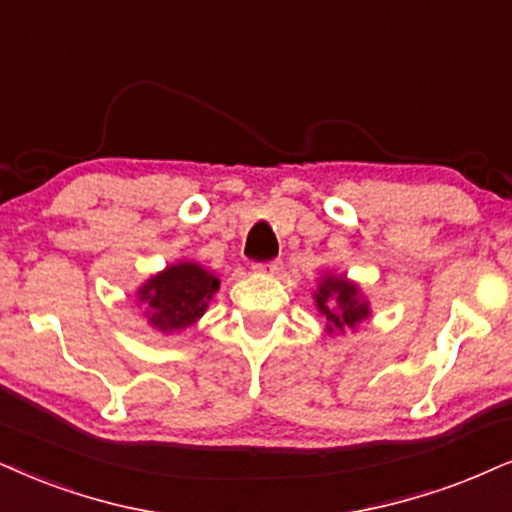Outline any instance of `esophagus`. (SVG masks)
<instances>
[{"instance_id": "34e87169", "label": "esophagus", "mask_w": 512, "mask_h": 512, "mask_svg": "<svg viewBox=\"0 0 512 512\" xmlns=\"http://www.w3.org/2000/svg\"><path fill=\"white\" fill-rule=\"evenodd\" d=\"M282 263L280 261H270V263H256L254 270L258 275H277L280 273Z\"/></svg>"}]
</instances>
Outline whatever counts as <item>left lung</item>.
<instances>
[{"instance_id":"left-lung-1","label":"left lung","mask_w":512,"mask_h":512,"mask_svg":"<svg viewBox=\"0 0 512 512\" xmlns=\"http://www.w3.org/2000/svg\"><path fill=\"white\" fill-rule=\"evenodd\" d=\"M313 301L318 313L325 318V332L330 337L344 334L346 330L356 332L365 320L372 318L370 301L365 299L361 285L349 280L344 273L320 275Z\"/></svg>"}]
</instances>
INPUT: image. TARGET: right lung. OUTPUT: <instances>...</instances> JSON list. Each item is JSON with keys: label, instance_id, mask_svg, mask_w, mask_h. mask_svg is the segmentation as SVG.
I'll return each instance as SVG.
<instances>
[{"label": "right lung", "instance_id": "obj_1", "mask_svg": "<svg viewBox=\"0 0 512 512\" xmlns=\"http://www.w3.org/2000/svg\"><path fill=\"white\" fill-rule=\"evenodd\" d=\"M220 289V277L194 261L170 263L137 287V306L151 330L180 334L206 313Z\"/></svg>", "mask_w": 512, "mask_h": 512}]
</instances>
